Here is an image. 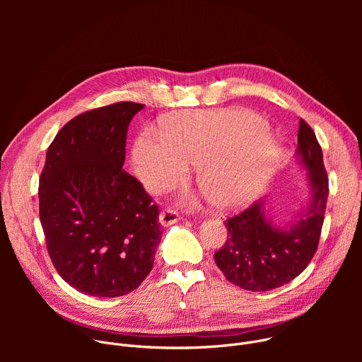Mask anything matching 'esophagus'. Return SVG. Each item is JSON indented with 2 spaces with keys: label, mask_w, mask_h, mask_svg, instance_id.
<instances>
[{
  "label": "esophagus",
  "mask_w": 362,
  "mask_h": 362,
  "mask_svg": "<svg viewBox=\"0 0 362 362\" xmlns=\"http://www.w3.org/2000/svg\"><path fill=\"white\" fill-rule=\"evenodd\" d=\"M177 219H179L177 212H176V211H173V209H170V208L165 209V211L160 214V216H159V222H160V225H162V226H170V225H175V223L177 222Z\"/></svg>",
  "instance_id": "34e87169"
}]
</instances>
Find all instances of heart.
I'll return each instance as SVG.
<instances>
[{"label":"heart","instance_id":"obj_1","mask_svg":"<svg viewBox=\"0 0 362 362\" xmlns=\"http://www.w3.org/2000/svg\"><path fill=\"white\" fill-rule=\"evenodd\" d=\"M276 159L267 122L245 112H186L170 119L165 133L143 132L133 147V169L147 190L182 183L190 163L199 166L196 182L219 209L259 194Z\"/></svg>","mask_w":362,"mask_h":362}]
</instances>
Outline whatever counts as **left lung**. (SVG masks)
I'll use <instances>...</instances> for the list:
<instances>
[{
  "label": "left lung",
  "mask_w": 362,
  "mask_h": 362,
  "mask_svg": "<svg viewBox=\"0 0 362 362\" xmlns=\"http://www.w3.org/2000/svg\"><path fill=\"white\" fill-rule=\"evenodd\" d=\"M298 158L308 170L311 200L289 228H278L265 216L264 200L226 221L228 239L215 262L233 285L264 292L295 279L311 262L321 236L329 193L322 148L314 130L299 120Z\"/></svg>",
  "instance_id": "left-lung-1"
}]
</instances>
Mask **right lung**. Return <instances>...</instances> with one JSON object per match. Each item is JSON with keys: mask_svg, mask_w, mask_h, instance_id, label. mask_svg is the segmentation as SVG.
<instances>
[{"mask_svg": "<svg viewBox=\"0 0 362 362\" xmlns=\"http://www.w3.org/2000/svg\"><path fill=\"white\" fill-rule=\"evenodd\" d=\"M144 105L120 101L71 119L49 144L40 176V221L60 276L77 291L115 298L153 268L159 206L122 168L127 127Z\"/></svg>", "mask_w": 362, "mask_h": 362, "instance_id": "right-lung-1", "label": "right lung"}]
</instances>
